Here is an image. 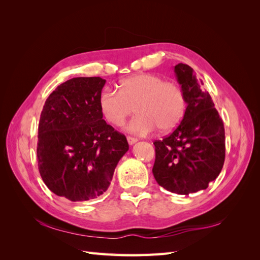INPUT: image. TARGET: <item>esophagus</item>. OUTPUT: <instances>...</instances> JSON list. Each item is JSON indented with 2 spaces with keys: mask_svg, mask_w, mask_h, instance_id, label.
I'll return each instance as SVG.
<instances>
[{
  "mask_svg": "<svg viewBox=\"0 0 260 260\" xmlns=\"http://www.w3.org/2000/svg\"><path fill=\"white\" fill-rule=\"evenodd\" d=\"M127 141H128V143L130 145H133V144L138 142V140L136 138H132V137H127Z\"/></svg>",
  "mask_w": 260,
  "mask_h": 260,
  "instance_id": "esophagus-1",
  "label": "esophagus"
}]
</instances>
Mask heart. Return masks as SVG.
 Instances as JSON below:
<instances>
[{
	"label": "heart",
	"instance_id": "1",
	"mask_svg": "<svg viewBox=\"0 0 260 260\" xmlns=\"http://www.w3.org/2000/svg\"><path fill=\"white\" fill-rule=\"evenodd\" d=\"M117 89L105 88L100 93V111L109 123L120 127L135 107L137 115L127 125V130L135 135L147 136L157 127L169 131L177 127L185 113L183 90L160 76H131L120 80Z\"/></svg>",
	"mask_w": 260,
	"mask_h": 260
}]
</instances>
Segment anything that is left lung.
<instances>
[{
	"instance_id": "1",
	"label": "left lung",
	"mask_w": 260,
	"mask_h": 260,
	"mask_svg": "<svg viewBox=\"0 0 260 260\" xmlns=\"http://www.w3.org/2000/svg\"><path fill=\"white\" fill-rule=\"evenodd\" d=\"M175 74L184 92L186 109L174 132L154 142L153 175L167 191L188 195L205 190L221 171L225 156L224 128L194 70L180 62L175 66Z\"/></svg>"
}]
</instances>
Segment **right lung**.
Here are the masks:
<instances>
[{
    "instance_id": "right-lung-1",
    "label": "right lung",
    "mask_w": 260,
    "mask_h": 260,
    "mask_svg": "<svg viewBox=\"0 0 260 260\" xmlns=\"http://www.w3.org/2000/svg\"><path fill=\"white\" fill-rule=\"evenodd\" d=\"M106 80L78 77L59 84L45 101L38 135V167L50 190L72 202L107 191L129 144L103 119L99 96Z\"/></svg>"
}]
</instances>
